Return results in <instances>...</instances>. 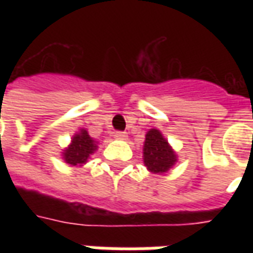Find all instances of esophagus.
I'll list each match as a JSON object with an SVG mask.
<instances>
[{"label": "esophagus", "instance_id": "esophagus-1", "mask_svg": "<svg viewBox=\"0 0 253 253\" xmlns=\"http://www.w3.org/2000/svg\"><path fill=\"white\" fill-rule=\"evenodd\" d=\"M114 137H115L116 139H126L127 134H126V132H123V131H116Z\"/></svg>", "mask_w": 253, "mask_h": 253}]
</instances>
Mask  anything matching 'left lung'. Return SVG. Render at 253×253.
I'll return each mask as SVG.
<instances>
[{"instance_id":"left-lung-1","label":"left lung","mask_w":253,"mask_h":253,"mask_svg":"<svg viewBox=\"0 0 253 253\" xmlns=\"http://www.w3.org/2000/svg\"><path fill=\"white\" fill-rule=\"evenodd\" d=\"M177 157L168 141L157 128H150L145 135L143 164L152 173H165L176 164Z\"/></svg>"}]
</instances>
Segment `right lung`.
<instances>
[{
	"mask_svg": "<svg viewBox=\"0 0 253 253\" xmlns=\"http://www.w3.org/2000/svg\"><path fill=\"white\" fill-rule=\"evenodd\" d=\"M97 149V142L90 137L85 128H81L77 134H74L72 142L62 152V159L65 163L73 167H81L85 164L90 154H93Z\"/></svg>",
	"mask_w": 253,
	"mask_h": 253,
	"instance_id": "1",
	"label": "right lung"
}]
</instances>
